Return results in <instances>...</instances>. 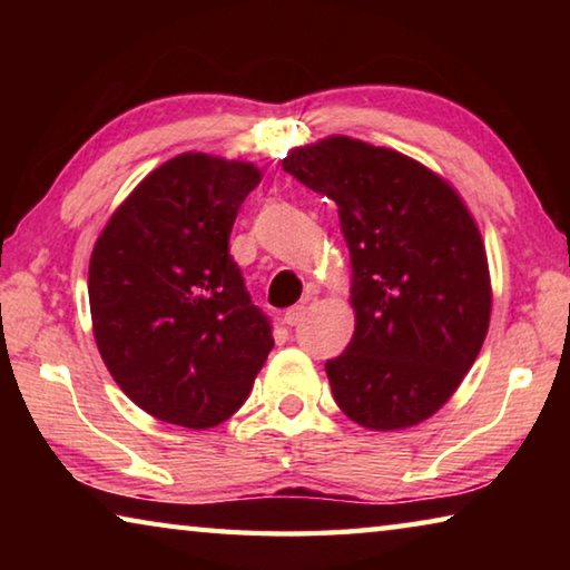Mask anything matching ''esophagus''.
Instances as JSON below:
<instances>
[{"label": "esophagus", "instance_id": "34e87169", "mask_svg": "<svg viewBox=\"0 0 570 570\" xmlns=\"http://www.w3.org/2000/svg\"><path fill=\"white\" fill-rule=\"evenodd\" d=\"M306 312H308V306H306V304H296V306H292V308H286L284 322H286L288 326L302 324V322H304V316H306Z\"/></svg>", "mask_w": 570, "mask_h": 570}]
</instances>
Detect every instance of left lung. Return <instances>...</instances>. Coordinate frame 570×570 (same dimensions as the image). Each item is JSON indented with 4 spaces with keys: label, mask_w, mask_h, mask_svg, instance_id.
I'll list each match as a JSON object with an SVG mask.
<instances>
[{
    "label": "left lung",
    "mask_w": 570,
    "mask_h": 570,
    "mask_svg": "<svg viewBox=\"0 0 570 570\" xmlns=\"http://www.w3.org/2000/svg\"><path fill=\"white\" fill-rule=\"evenodd\" d=\"M282 166L334 200L350 246L354 336L326 362L336 404L380 432L432 417L478 360L493 308L468 206L422 163L346 135Z\"/></svg>",
    "instance_id": "left-lung-1"
}]
</instances>
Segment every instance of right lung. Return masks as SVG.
Returning a JSON list of instances; mask_svg holds the SVG:
<instances>
[{"label": "right lung", "mask_w": 570, "mask_h": 570, "mask_svg": "<svg viewBox=\"0 0 570 570\" xmlns=\"http://www.w3.org/2000/svg\"><path fill=\"white\" fill-rule=\"evenodd\" d=\"M258 183L254 163L183 153L142 178L95 240V342L118 387L163 422L228 420L272 352L268 316L228 254Z\"/></svg>", "instance_id": "add662e5"}]
</instances>
